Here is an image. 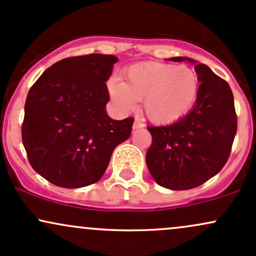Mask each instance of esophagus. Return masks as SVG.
I'll use <instances>...</instances> for the list:
<instances>
[{
	"label": "esophagus",
	"mask_w": 256,
	"mask_h": 256,
	"mask_svg": "<svg viewBox=\"0 0 256 256\" xmlns=\"http://www.w3.org/2000/svg\"><path fill=\"white\" fill-rule=\"evenodd\" d=\"M142 127H145V123H144L142 120H140L138 118L134 120V124H133L134 129H139V128H142Z\"/></svg>",
	"instance_id": "34e87169"
}]
</instances>
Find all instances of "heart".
I'll return each mask as SVG.
<instances>
[{"label": "heart", "mask_w": 256, "mask_h": 256, "mask_svg": "<svg viewBox=\"0 0 256 256\" xmlns=\"http://www.w3.org/2000/svg\"><path fill=\"white\" fill-rule=\"evenodd\" d=\"M111 96L123 108H133L144 99V110L156 123H172L190 111L198 94L194 68L163 62H142L127 71V82L112 78Z\"/></svg>", "instance_id": "heart-1"}]
</instances>
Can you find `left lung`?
I'll use <instances>...</instances> for the list:
<instances>
[{
	"instance_id": "8db88e82",
	"label": "left lung",
	"mask_w": 256,
	"mask_h": 256,
	"mask_svg": "<svg viewBox=\"0 0 256 256\" xmlns=\"http://www.w3.org/2000/svg\"><path fill=\"white\" fill-rule=\"evenodd\" d=\"M173 62L194 60L176 56ZM194 108L169 126H148L152 136L146 164L158 185L188 190L216 175L228 162L237 132L234 94L228 83L198 64Z\"/></svg>"
}]
</instances>
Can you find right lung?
<instances>
[{"label": "right lung", "mask_w": 256, "mask_h": 256, "mask_svg": "<svg viewBox=\"0 0 256 256\" xmlns=\"http://www.w3.org/2000/svg\"><path fill=\"white\" fill-rule=\"evenodd\" d=\"M118 58L90 54L59 60L28 90L22 139L31 166L66 188L96 182L117 145L132 133L134 118L106 114V81Z\"/></svg>", "instance_id": "obj_1"}]
</instances>
